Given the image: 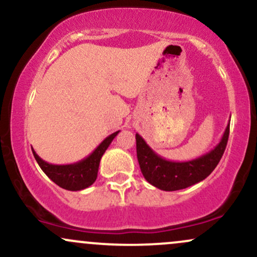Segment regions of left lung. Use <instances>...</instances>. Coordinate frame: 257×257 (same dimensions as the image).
Returning a JSON list of instances; mask_svg holds the SVG:
<instances>
[{
    "label": "left lung",
    "mask_w": 257,
    "mask_h": 257,
    "mask_svg": "<svg viewBox=\"0 0 257 257\" xmlns=\"http://www.w3.org/2000/svg\"><path fill=\"white\" fill-rule=\"evenodd\" d=\"M229 135V123L214 150L200 157L186 162H173L161 157L140 135L137 138V156L144 178L163 191H178L203 181L219 164L225 152Z\"/></svg>",
    "instance_id": "1"
}]
</instances>
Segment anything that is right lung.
<instances>
[{
    "instance_id": "right-lung-1",
    "label": "right lung",
    "mask_w": 257,
    "mask_h": 257,
    "mask_svg": "<svg viewBox=\"0 0 257 257\" xmlns=\"http://www.w3.org/2000/svg\"><path fill=\"white\" fill-rule=\"evenodd\" d=\"M118 133L119 131L108 135L87 158L82 159L77 163L65 164V166L51 164L43 161L34 150H32V153H34V157L37 161L38 166L53 182H55L65 190L81 191L94 184L96 176H98L100 159Z\"/></svg>"
}]
</instances>
